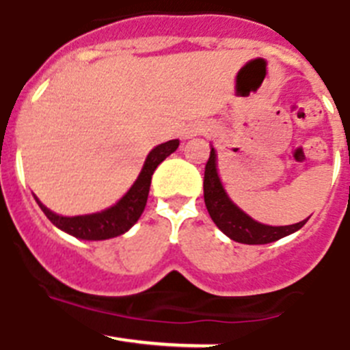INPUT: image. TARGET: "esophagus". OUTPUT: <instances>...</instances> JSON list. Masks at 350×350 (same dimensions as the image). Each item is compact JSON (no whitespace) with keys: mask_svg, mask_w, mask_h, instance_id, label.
Here are the masks:
<instances>
[{"mask_svg":"<svg viewBox=\"0 0 350 350\" xmlns=\"http://www.w3.org/2000/svg\"><path fill=\"white\" fill-rule=\"evenodd\" d=\"M206 132H207V129L204 127V125L191 124V125H188L187 129H183V137H185V139H190V137L200 136V134H206Z\"/></svg>","mask_w":350,"mask_h":350,"instance_id":"34e87169","label":"esophagus"}]
</instances>
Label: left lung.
<instances>
[{"label":"left lung","mask_w":350,"mask_h":350,"mask_svg":"<svg viewBox=\"0 0 350 350\" xmlns=\"http://www.w3.org/2000/svg\"><path fill=\"white\" fill-rule=\"evenodd\" d=\"M204 202L216 226L232 241L241 242V244H269L297 232L307 223V219H304L295 225L270 226L254 221L244 211L239 209L230 200L219 181L214 148H211V155L206 163V172H204Z\"/></svg>","instance_id":"obj_1"}]
</instances>
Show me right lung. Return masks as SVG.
I'll list each match as a JSON object with an SVG mask.
<instances>
[{
	"label": "right lung",
	"instance_id": "right-lung-1",
	"mask_svg": "<svg viewBox=\"0 0 350 350\" xmlns=\"http://www.w3.org/2000/svg\"><path fill=\"white\" fill-rule=\"evenodd\" d=\"M178 146L179 141L172 139L153 148L152 152L148 153L139 176L134 181V185L129 188L127 193L115 206L100 211V213L71 216V218L59 216V214L52 213L49 207L43 206L36 198V195H34V198H36L38 206L42 207L46 218L66 234L73 235L77 239H83V241H106V239L118 237V235L125 234L141 218L144 206H146L148 193H150L153 172L159 167V163H162L171 153L178 150Z\"/></svg>",
	"mask_w": 350,
	"mask_h": 350
}]
</instances>
